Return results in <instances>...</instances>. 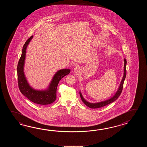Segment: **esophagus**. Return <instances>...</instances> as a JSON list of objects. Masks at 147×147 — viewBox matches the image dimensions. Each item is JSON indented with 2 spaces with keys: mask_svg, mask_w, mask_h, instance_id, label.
Instances as JSON below:
<instances>
[{
  "mask_svg": "<svg viewBox=\"0 0 147 147\" xmlns=\"http://www.w3.org/2000/svg\"><path fill=\"white\" fill-rule=\"evenodd\" d=\"M74 72L76 74H79L81 71V69L80 68V67H79L78 66H76L74 68Z\"/></svg>",
  "mask_w": 147,
  "mask_h": 147,
  "instance_id": "1",
  "label": "esophagus"
}]
</instances>
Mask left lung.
<instances>
[{
  "label": "left lung",
  "instance_id": "1",
  "mask_svg": "<svg viewBox=\"0 0 147 147\" xmlns=\"http://www.w3.org/2000/svg\"><path fill=\"white\" fill-rule=\"evenodd\" d=\"M126 65H127V61L125 59H124V67H123V77H122L121 81L120 82V84H119V88H118V90L116 91V93L113 96V97H111L110 99H108L107 100L102 101L101 102H98L96 103H91V102L87 101L84 99L82 94H81V91H80L79 94H80V96L81 97V99L83 101V102L88 107L92 108V109H96V108H101L102 107L105 106L106 105H109L110 103H112L113 101H116L118 98V97H119V96L120 95V94L122 92L123 84V82H124L125 78L126 77Z\"/></svg>",
  "mask_w": 147,
  "mask_h": 147
}]
</instances>
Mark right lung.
Returning a JSON list of instances; mask_svg holds the SVG:
<instances>
[{"label":"right lung","instance_id":"1","mask_svg":"<svg viewBox=\"0 0 147 147\" xmlns=\"http://www.w3.org/2000/svg\"><path fill=\"white\" fill-rule=\"evenodd\" d=\"M33 36H31L22 47V53L17 66V76L19 90L25 97L34 103L40 105H47L56 99L57 88L60 80L70 72V69H60L53 75L48 86L45 89H34L29 84L24 72L26 53L27 48Z\"/></svg>","mask_w":147,"mask_h":147}]
</instances>
